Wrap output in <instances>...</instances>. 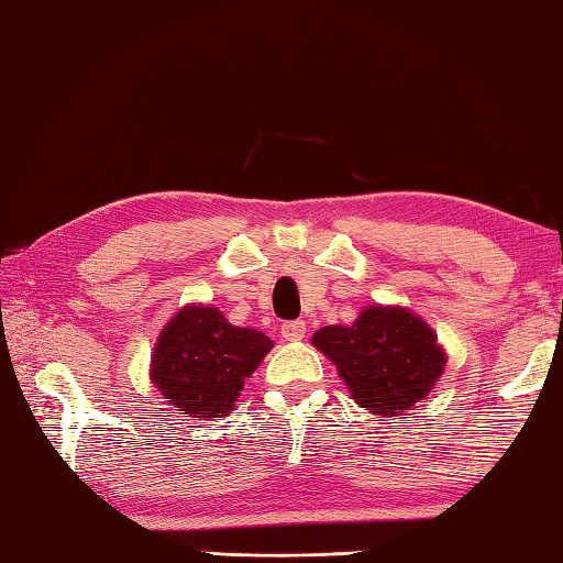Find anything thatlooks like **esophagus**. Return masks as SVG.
Returning <instances> with one entry per match:
<instances>
[{"mask_svg": "<svg viewBox=\"0 0 563 563\" xmlns=\"http://www.w3.org/2000/svg\"><path fill=\"white\" fill-rule=\"evenodd\" d=\"M303 333H306L303 321H286L282 325V338H286V341H301Z\"/></svg>", "mask_w": 563, "mask_h": 563, "instance_id": "1", "label": "esophagus"}]
</instances>
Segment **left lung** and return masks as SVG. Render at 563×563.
I'll use <instances>...</instances> for the list:
<instances>
[{"label": "left lung", "instance_id": "1", "mask_svg": "<svg viewBox=\"0 0 563 563\" xmlns=\"http://www.w3.org/2000/svg\"><path fill=\"white\" fill-rule=\"evenodd\" d=\"M313 345L338 365L357 405L401 413L429 395L446 357L431 328L405 309L369 306L353 325H325Z\"/></svg>", "mask_w": 563, "mask_h": 563}]
</instances>
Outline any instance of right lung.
<instances>
[{"label":"right lung","instance_id":"obj_1","mask_svg":"<svg viewBox=\"0 0 563 563\" xmlns=\"http://www.w3.org/2000/svg\"><path fill=\"white\" fill-rule=\"evenodd\" d=\"M269 350L264 333L230 325L210 306H186L158 335L152 379L181 413L225 417Z\"/></svg>","mask_w":563,"mask_h":563}]
</instances>
